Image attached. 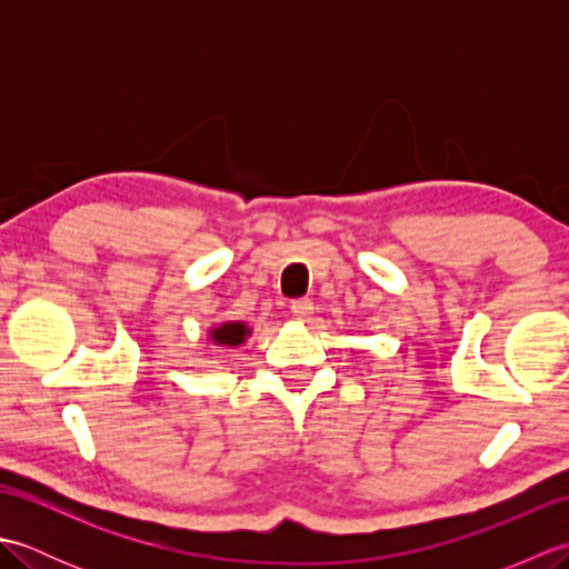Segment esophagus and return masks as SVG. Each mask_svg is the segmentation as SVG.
Instances as JSON below:
<instances>
[{
    "instance_id": "34e87169",
    "label": "esophagus",
    "mask_w": 569,
    "mask_h": 569,
    "mask_svg": "<svg viewBox=\"0 0 569 569\" xmlns=\"http://www.w3.org/2000/svg\"><path fill=\"white\" fill-rule=\"evenodd\" d=\"M291 312H293V318H298V320H308L312 312H316V306H312L310 298H296L291 303Z\"/></svg>"
}]
</instances>
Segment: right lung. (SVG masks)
<instances>
[{"instance_id": "right-lung-1", "label": "right lung", "mask_w": 569, "mask_h": 569, "mask_svg": "<svg viewBox=\"0 0 569 569\" xmlns=\"http://www.w3.org/2000/svg\"><path fill=\"white\" fill-rule=\"evenodd\" d=\"M247 332H249L247 325H241V322H227V325H222V328L212 330V340H214L217 345H224V347H237V345L244 342Z\"/></svg>"}]
</instances>
